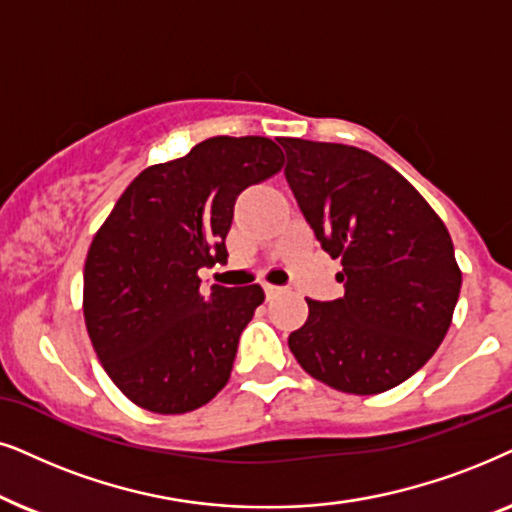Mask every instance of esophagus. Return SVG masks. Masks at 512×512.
<instances>
[{"mask_svg":"<svg viewBox=\"0 0 512 512\" xmlns=\"http://www.w3.org/2000/svg\"><path fill=\"white\" fill-rule=\"evenodd\" d=\"M281 292H283V288H278V285L264 283V295H267L269 299H271V297H276V295H281Z\"/></svg>","mask_w":512,"mask_h":512,"instance_id":"34e87169","label":"esophagus"}]
</instances>
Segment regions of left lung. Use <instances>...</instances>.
<instances>
[{
	"instance_id": "obj_1",
	"label": "left lung",
	"mask_w": 512,
	"mask_h": 512,
	"mask_svg": "<svg viewBox=\"0 0 512 512\" xmlns=\"http://www.w3.org/2000/svg\"><path fill=\"white\" fill-rule=\"evenodd\" d=\"M285 180L332 260L344 297L309 304L288 337L313 379L353 395L384 393L421 370L445 339L461 290L449 231L424 196L365 149L278 140Z\"/></svg>"
}]
</instances>
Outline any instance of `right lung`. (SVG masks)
Segmentation results:
<instances>
[{
	"label": "right lung",
	"mask_w": 512,
	"mask_h": 512,
	"mask_svg": "<svg viewBox=\"0 0 512 512\" xmlns=\"http://www.w3.org/2000/svg\"><path fill=\"white\" fill-rule=\"evenodd\" d=\"M283 166L260 135H217L142 170L88 248L84 318L109 379L142 410L185 414L227 386L260 285L201 288L227 260L238 194Z\"/></svg>",
	"instance_id": "obj_1"
}]
</instances>
